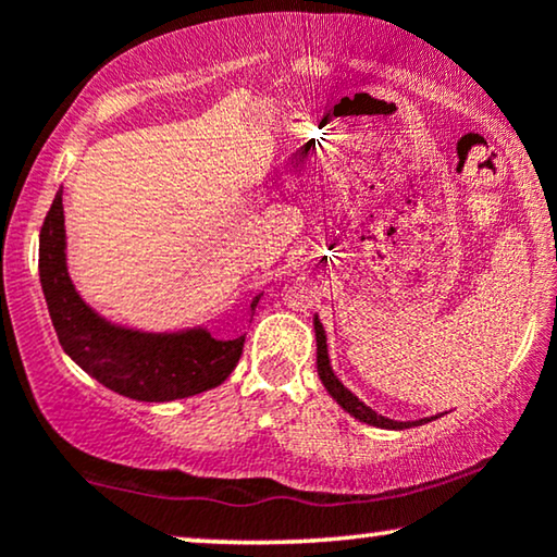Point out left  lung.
I'll return each instance as SVG.
<instances>
[{"instance_id": "left-lung-1", "label": "left lung", "mask_w": 557, "mask_h": 557, "mask_svg": "<svg viewBox=\"0 0 557 557\" xmlns=\"http://www.w3.org/2000/svg\"><path fill=\"white\" fill-rule=\"evenodd\" d=\"M314 332H317V372H319V380H322L326 393L332 395L334 400L339 403L342 408L347 410L349 416H355L357 421L368 423V425H377V429H393V431H403V429H410V425H421V423H429L433 418H423V421H391V418L380 416L372 410L370 406H364V403L357 398L352 391H347L345 385H342V380L334 375L332 364H330V352H326V334H324V326L319 322V317H314Z\"/></svg>"}]
</instances>
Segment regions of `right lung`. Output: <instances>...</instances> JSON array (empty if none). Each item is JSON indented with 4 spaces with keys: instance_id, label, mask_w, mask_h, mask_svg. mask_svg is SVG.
<instances>
[{
    "instance_id": "add662e5",
    "label": "right lung",
    "mask_w": 557,
    "mask_h": 557,
    "mask_svg": "<svg viewBox=\"0 0 557 557\" xmlns=\"http://www.w3.org/2000/svg\"><path fill=\"white\" fill-rule=\"evenodd\" d=\"M40 284L67 357L109 391L144 403L189 398L218 387L243 355L246 334L215 339L208 330L139 332L106 322L75 292L65 263L63 189L40 231ZM261 294L253 296L256 311Z\"/></svg>"
}]
</instances>
